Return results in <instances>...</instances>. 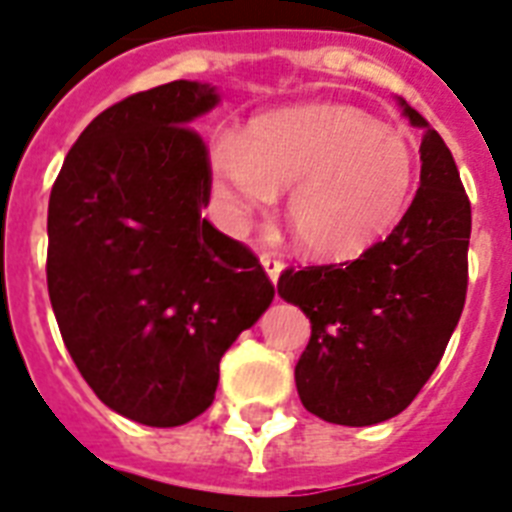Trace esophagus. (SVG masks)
<instances>
[{"label": "esophagus", "instance_id": "1", "mask_svg": "<svg viewBox=\"0 0 512 512\" xmlns=\"http://www.w3.org/2000/svg\"><path fill=\"white\" fill-rule=\"evenodd\" d=\"M260 263H263L265 273H268V279L276 284V281H279V276H281V271H284V263H281L276 255H268V252H263V255H260Z\"/></svg>", "mask_w": 512, "mask_h": 512}]
</instances>
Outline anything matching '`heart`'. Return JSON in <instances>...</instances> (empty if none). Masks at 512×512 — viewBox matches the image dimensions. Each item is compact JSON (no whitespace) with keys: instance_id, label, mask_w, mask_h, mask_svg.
I'll list each match as a JSON object with an SVG mask.
<instances>
[{"instance_id":"b5f03b06","label":"heart","mask_w":512,"mask_h":512,"mask_svg":"<svg viewBox=\"0 0 512 512\" xmlns=\"http://www.w3.org/2000/svg\"><path fill=\"white\" fill-rule=\"evenodd\" d=\"M209 164L236 228L289 188V225L300 247L321 260H350L388 236L417 180L412 143L350 106L263 116L241 140H217Z\"/></svg>"}]
</instances>
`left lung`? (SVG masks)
Masks as SVG:
<instances>
[{
    "label": "left lung",
    "mask_w": 512,
    "mask_h": 512,
    "mask_svg": "<svg viewBox=\"0 0 512 512\" xmlns=\"http://www.w3.org/2000/svg\"><path fill=\"white\" fill-rule=\"evenodd\" d=\"M398 103L414 127H425L412 207L358 260L279 276V295L311 319L295 366L300 401L350 428L385 422L412 404L468 295V193L441 135L404 98Z\"/></svg>",
    "instance_id": "left-lung-1"
}]
</instances>
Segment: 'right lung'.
Returning a JSON list of instances; mask_svg holds the SVG:
<instances>
[{"label":"right lung","mask_w":512,"mask_h":512,"mask_svg":"<svg viewBox=\"0 0 512 512\" xmlns=\"http://www.w3.org/2000/svg\"><path fill=\"white\" fill-rule=\"evenodd\" d=\"M215 87L170 82L92 119L47 209V289L95 396L175 428L215 401L220 358L273 300L255 252L201 217L209 151L191 127Z\"/></svg>","instance_id":"1"}]
</instances>
